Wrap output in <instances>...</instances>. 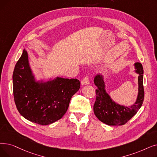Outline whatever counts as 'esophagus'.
<instances>
[{
    "instance_id": "34e87169",
    "label": "esophagus",
    "mask_w": 157,
    "mask_h": 157,
    "mask_svg": "<svg viewBox=\"0 0 157 157\" xmlns=\"http://www.w3.org/2000/svg\"><path fill=\"white\" fill-rule=\"evenodd\" d=\"M90 83V81L89 79H88V77H85V78L83 79V80L81 81V85H86Z\"/></svg>"
}]
</instances>
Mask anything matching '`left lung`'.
I'll return each mask as SVG.
<instances>
[{
  "instance_id": "obj_1",
  "label": "left lung",
  "mask_w": 157,
  "mask_h": 157,
  "mask_svg": "<svg viewBox=\"0 0 157 157\" xmlns=\"http://www.w3.org/2000/svg\"><path fill=\"white\" fill-rule=\"evenodd\" d=\"M135 72L138 76V95L135 103L129 106L115 102L106 90V83L103 75L98 74L94 78V84L98 87L95 90L96 99L94 105V112L97 118L109 126H121L126 124L137 113L144 101L142 65L139 62L134 63Z\"/></svg>"
}]
</instances>
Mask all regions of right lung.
Instances as JSON below:
<instances>
[{
    "instance_id": "1",
    "label": "right lung",
    "mask_w": 157,
    "mask_h": 157,
    "mask_svg": "<svg viewBox=\"0 0 157 157\" xmlns=\"http://www.w3.org/2000/svg\"><path fill=\"white\" fill-rule=\"evenodd\" d=\"M13 95L20 115L40 125L53 123L66 113L71 98L80 88L77 79H36L24 49L13 74Z\"/></svg>"
}]
</instances>
